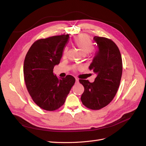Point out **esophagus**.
<instances>
[{
	"instance_id": "34e87169",
	"label": "esophagus",
	"mask_w": 146,
	"mask_h": 146,
	"mask_svg": "<svg viewBox=\"0 0 146 146\" xmlns=\"http://www.w3.org/2000/svg\"><path fill=\"white\" fill-rule=\"evenodd\" d=\"M79 83V81H78V80L77 78H76V84H78Z\"/></svg>"
}]
</instances>
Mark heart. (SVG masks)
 Instances as JSON below:
<instances>
[{
    "label": "heart",
    "instance_id": "1",
    "mask_svg": "<svg viewBox=\"0 0 146 146\" xmlns=\"http://www.w3.org/2000/svg\"><path fill=\"white\" fill-rule=\"evenodd\" d=\"M74 44L78 48L82 54L85 55L91 52L92 48V44L90 37L87 35L82 34L74 38ZM67 48H65L64 50V56L66 55Z\"/></svg>",
    "mask_w": 146,
    "mask_h": 146
}]
</instances>
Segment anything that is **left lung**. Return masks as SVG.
I'll use <instances>...</instances> for the list:
<instances>
[{
    "label": "left lung",
    "instance_id": "obj_1",
    "mask_svg": "<svg viewBox=\"0 0 146 146\" xmlns=\"http://www.w3.org/2000/svg\"><path fill=\"white\" fill-rule=\"evenodd\" d=\"M98 50L89 66L96 75L94 82L79 80L84 86L81 96L86 107L100 110L108 105L115 96L122 74V61L119 48L111 39L94 36Z\"/></svg>",
    "mask_w": 146,
    "mask_h": 146
}]
</instances>
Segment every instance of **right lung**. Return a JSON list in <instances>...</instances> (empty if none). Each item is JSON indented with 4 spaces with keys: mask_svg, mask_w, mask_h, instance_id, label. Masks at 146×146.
<instances>
[{
    "mask_svg": "<svg viewBox=\"0 0 146 146\" xmlns=\"http://www.w3.org/2000/svg\"><path fill=\"white\" fill-rule=\"evenodd\" d=\"M69 35L54 36L35 41L26 54L24 76L26 87L34 102L47 111L64 104L76 79L68 75L58 78L53 72L60 63Z\"/></svg>",
    "mask_w": 146,
    "mask_h": 146,
    "instance_id": "obj_1",
    "label": "right lung"
}]
</instances>
